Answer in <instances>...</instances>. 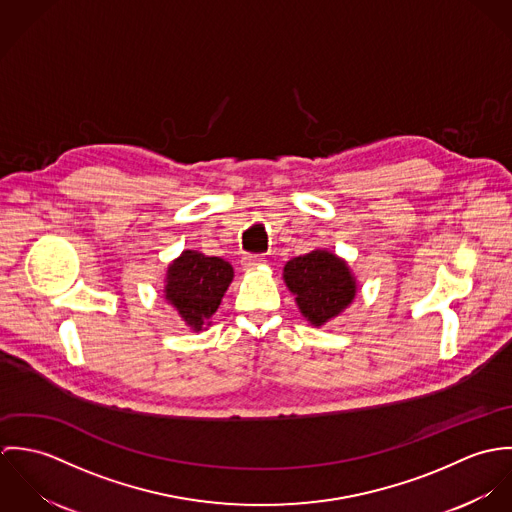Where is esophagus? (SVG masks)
Listing matches in <instances>:
<instances>
[{"instance_id": "obj_1", "label": "esophagus", "mask_w": 512, "mask_h": 512, "mask_svg": "<svg viewBox=\"0 0 512 512\" xmlns=\"http://www.w3.org/2000/svg\"><path fill=\"white\" fill-rule=\"evenodd\" d=\"M264 262H266V258L260 256V254H248V256L242 258V266H244L246 270H254V268L262 266Z\"/></svg>"}]
</instances>
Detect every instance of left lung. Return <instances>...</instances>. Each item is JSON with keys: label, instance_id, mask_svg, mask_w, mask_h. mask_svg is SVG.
Here are the masks:
<instances>
[{"label": "left lung", "instance_id": "left-lung-1", "mask_svg": "<svg viewBox=\"0 0 512 512\" xmlns=\"http://www.w3.org/2000/svg\"><path fill=\"white\" fill-rule=\"evenodd\" d=\"M284 280L297 295L301 313L317 327L339 315L355 297V280L347 264L327 250H313L290 260Z\"/></svg>", "mask_w": 512, "mask_h": 512}]
</instances>
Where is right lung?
<instances>
[{
	"instance_id": "right-lung-1",
	"label": "right lung",
	"mask_w": 512,
	"mask_h": 512,
	"mask_svg": "<svg viewBox=\"0 0 512 512\" xmlns=\"http://www.w3.org/2000/svg\"><path fill=\"white\" fill-rule=\"evenodd\" d=\"M232 276V266L222 258L185 250L167 270L165 299L189 327L201 331L219 309Z\"/></svg>"
}]
</instances>
